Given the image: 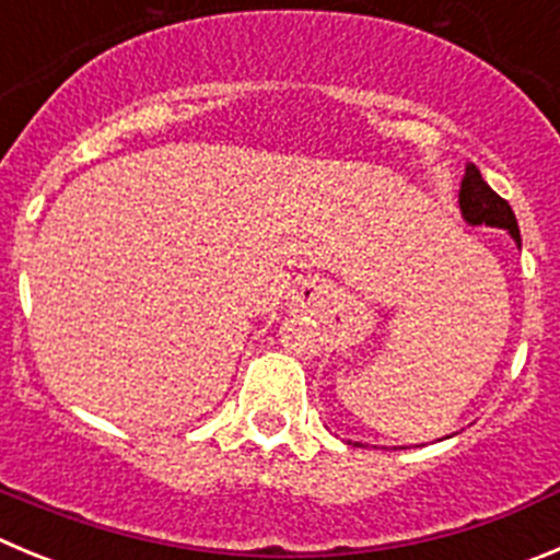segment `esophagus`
I'll list each match as a JSON object with an SVG mask.
<instances>
[{"label":"esophagus","mask_w":560,"mask_h":560,"mask_svg":"<svg viewBox=\"0 0 560 560\" xmlns=\"http://www.w3.org/2000/svg\"><path fill=\"white\" fill-rule=\"evenodd\" d=\"M292 312H317L323 306V287L317 281H298L290 292Z\"/></svg>","instance_id":"1"}]
</instances>
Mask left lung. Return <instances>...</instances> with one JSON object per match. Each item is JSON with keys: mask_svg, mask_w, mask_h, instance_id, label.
<instances>
[{"mask_svg": "<svg viewBox=\"0 0 560 560\" xmlns=\"http://www.w3.org/2000/svg\"><path fill=\"white\" fill-rule=\"evenodd\" d=\"M458 207L469 226H494L505 229L514 237L516 245H522L520 226H516L514 209L509 207L505 198H500L492 187L486 185L480 171L475 165H467V174L462 179V190H458Z\"/></svg>", "mask_w": 560, "mask_h": 560, "instance_id": "1", "label": "left lung"}]
</instances>
